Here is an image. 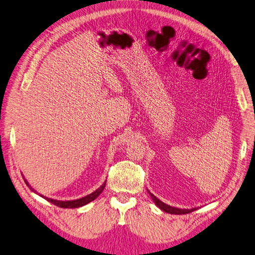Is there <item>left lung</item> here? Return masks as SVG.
Instances as JSON below:
<instances>
[{
  "label": "left lung",
  "instance_id": "obj_1",
  "mask_svg": "<svg viewBox=\"0 0 255 255\" xmlns=\"http://www.w3.org/2000/svg\"><path fill=\"white\" fill-rule=\"evenodd\" d=\"M149 194H150L151 198L153 199V201L155 202V204L160 208V210H161V211H164V212H166V213H168V214L184 215V214H189V213H191V212H194V211H196V210H197V208H191V210H181V208L172 207V206H170V205H167V204H165L164 202H161L160 200H158L155 196L152 195L150 191H149Z\"/></svg>",
  "mask_w": 255,
  "mask_h": 255
}]
</instances>
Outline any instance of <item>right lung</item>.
Wrapping results in <instances>:
<instances>
[{"label": "right lung", "instance_id": "obj_1", "mask_svg": "<svg viewBox=\"0 0 255 255\" xmlns=\"http://www.w3.org/2000/svg\"><path fill=\"white\" fill-rule=\"evenodd\" d=\"M24 182H25V184L27 185V186H28L30 189H32V191H35L32 187L29 186L28 183L26 182V180H24ZM105 184H106V182H104V184L102 185V186L99 187L96 191L91 192L90 195H88V196H86V197H84V198H81V199H78V200H72V201H58V200L49 199V198H45V197H43V196H41V197L45 198V199L48 200L49 202L53 203L54 205H56V206H58V207H63V208H75V207H80V206H83V205H86L87 203H89V202H91V201H94V200L103 191V189H104V187H105ZM35 192H36V191H35Z\"/></svg>", "mask_w": 255, "mask_h": 255}]
</instances>
